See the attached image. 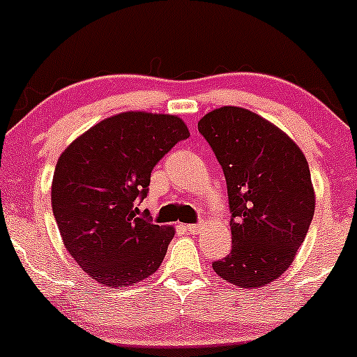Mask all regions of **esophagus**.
I'll return each instance as SVG.
<instances>
[{
	"label": "esophagus",
	"instance_id": "1",
	"mask_svg": "<svg viewBox=\"0 0 357 357\" xmlns=\"http://www.w3.org/2000/svg\"><path fill=\"white\" fill-rule=\"evenodd\" d=\"M199 228H202V223H192V225H186V230L190 233H196L199 231Z\"/></svg>",
	"mask_w": 357,
	"mask_h": 357
}]
</instances>
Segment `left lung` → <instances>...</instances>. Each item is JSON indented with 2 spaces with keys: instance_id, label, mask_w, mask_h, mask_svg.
<instances>
[{
  "instance_id": "obj_1",
  "label": "left lung",
  "mask_w": 357,
  "mask_h": 357,
  "mask_svg": "<svg viewBox=\"0 0 357 357\" xmlns=\"http://www.w3.org/2000/svg\"><path fill=\"white\" fill-rule=\"evenodd\" d=\"M227 179L231 252L213 261L221 278L257 289L290 267L304 243L315 198L304 154L287 134L241 107L198 122Z\"/></svg>"
}]
</instances>
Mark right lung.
Listing matches in <instances>:
<instances>
[{"label":"right lung","mask_w":357,"mask_h":357,"mask_svg":"<svg viewBox=\"0 0 357 357\" xmlns=\"http://www.w3.org/2000/svg\"><path fill=\"white\" fill-rule=\"evenodd\" d=\"M190 130L176 116L124 112L90 127L56 162L52 208L65 248L102 285L126 287L161 265L173 227H159L137 203L154 166Z\"/></svg>","instance_id":"1"}]
</instances>
